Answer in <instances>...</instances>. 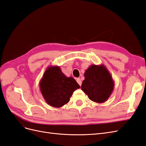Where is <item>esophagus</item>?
<instances>
[{
	"label": "esophagus",
	"mask_w": 146,
	"mask_h": 146,
	"mask_svg": "<svg viewBox=\"0 0 146 146\" xmlns=\"http://www.w3.org/2000/svg\"><path fill=\"white\" fill-rule=\"evenodd\" d=\"M76 81H77V82L78 83L79 85H80V86L82 85V81H81V80H80V78H77Z\"/></svg>",
	"instance_id": "34e87169"
}]
</instances>
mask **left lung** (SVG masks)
I'll return each instance as SVG.
<instances>
[{
  "instance_id": "obj_1",
  "label": "left lung",
  "mask_w": 146,
  "mask_h": 146,
  "mask_svg": "<svg viewBox=\"0 0 146 146\" xmlns=\"http://www.w3.org/2000/svg\"><path fill=\"white\" fill-rule=\"evenodd\" d=\"M85 80L81 88L91 100L104 103L111 96L114 82L111 74L104 64H92L84 74Z\"/></svg>"
}]
</instances>
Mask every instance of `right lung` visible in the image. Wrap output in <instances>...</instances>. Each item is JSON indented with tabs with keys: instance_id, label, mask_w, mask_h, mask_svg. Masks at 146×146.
I'll return each mask as SVG.
<instances>
[{
	"instance_id": "obj_1",
	"label": "right lung",
	"mask_w": 146,
	"mask_h": 146,
	"mask_svg": "<svg viewBox=\"0 0 146 146\" xmlns=\"http://www.w3.org/2000/svg\"><path fill=\"white\" fill-rule=\"evenodd\" d=\"M39 88L47 104L60 108L69 102L74 91L80 86L74 78L66 77L59 66H50L44 73Z\"/></svg>"
}]
</instances>
